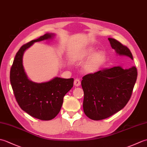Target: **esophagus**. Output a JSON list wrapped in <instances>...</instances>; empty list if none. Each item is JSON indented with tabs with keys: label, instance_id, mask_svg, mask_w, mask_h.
Listing matches in <instances>:
<instances>
[{
	"label": "esophagus",
	"instance_id": "1",
	"mask_svg": "<svg viewBox=\"0 0 147 147\" xmlns=\"http://www.w3.org/2000/svg\"><path fill=\"white\" fill-rule=\"evenodd\" d=\"M81 84V82L79 79H76L74 82V86H79Z\"/></svg>",
	"mask_w": 147,
	"mask_h": 147
}]
</instances>
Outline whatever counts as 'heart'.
I'll list each match as a JSON object with an SVG mask.
<instances>
[{
	"mask_svg": "<svg viewBox=\"0 0 147 147\" xmlns=\"http://www.w3.org/2000/svg\"><path fill=\"white\" fill-rule=\"evenodd\" d=\"M95 52V49L89 47L85 50L80 56V60L89 59L83 66V69L87 73H93L101 67L105 61V55L102 51Z\"/></svg>",
	"mask_w": 147,
	"mask_h": 147,
	"instance_id": "heart-1",
	"label": "heart"
}]
</instances>
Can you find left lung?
Wrapping results in <instances>:
<instances>
[{"instance_id": "1", "label": "left lung", "mask_w": 147, "mask_h": 147, "mask_svg": "<svg viewBox=\"0 0 147 147\" xmlns=\"http://www.w3.org/2000/svg\"><path fill=\"white\" fill-rule=\"evenodd\" d=\"M108 40L118 55L133 60L131 52L127 47L115 39ZM137 75L135 66L127 69L115 66L83 76V107L86 116L92 120H102L123 109L132 95Z\"/></svg>"}]
</instances>
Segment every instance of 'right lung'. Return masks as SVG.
Returning a JSON list of instances; mask_svg holds the SVG:
<instances>
[{
	"label": "right lung",
	"mask_w": 147,
	"mask_h": 147,
	"mask_svg": "<svg viewBox=\"0 0 147 147\" xmlns=\"http://www.w3.org/2000/svg\"><path fill=\"white\" fill-rule=\"evenodd\" d=\"M55 35L46 33L26 43L16 53L10 71V82L14 96L22 110L43 121L54 119L60 112L65 95L73 86V78L55 77L38 83L28 79L23 65L24 51L34 43L51 39Z\"/></svg>",
	"instance_id": "add662e5"
}]
</instances>
